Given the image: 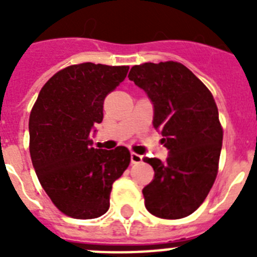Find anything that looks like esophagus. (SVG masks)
<instances>
[{"label":"esophagus","instance_id":"1","mask_svg":"<svg viewBox=\"0 0 257 257\" xmlns=\"http://www.w3.org/2000/svg\"><path fill=\"white\" fill-rule=\"evenodd\" d=\"M143 162V156H140V154L138 153H131V163H134V165H136V163H140Z\"/></svg>","mask_w":257,"mask_h":257}]
</instances>
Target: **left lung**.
Returning <instances> with one entry per match:
<instances>
[{
  "label": "left lung",
  "instance_id": "obj_1",
  "mask_svg": "<svg viewBox=\"0 0 257 257\" xmlns=\"http://www.w3.org/2000/svg\"><path fill=\"white\" fill-rule=\"evenodd\" d=\"M128 78L153 103V126L169 149L166 162L144 158L154 170L143 189L145 207L161 219L189 216L203 203L219 170L222 127L215 99L178 61L135 65Z\"/></svg>",
  "mask_w": 257,
  "mask_h": 257
}]
</instances>
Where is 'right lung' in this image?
I'll return each instance as SVG.
<instances>
[{"label": "right lung", "instance_id": "obj_1", "mask_svg": "<svg viewBox=\"0 0 257 257\" xmlns=\"http://www.w3.org/2000/svg\"><path fill=\"white\" fill-rule=\"evenodd\" d=\"M128 67L82 63L59 70L41 88L29 115V152L37 178L59 211L95 219L108 211L112 185L131 161L126 147L92 148L104 99Z\"/></svg>", "mask_w": 257, "mask_h": 257}]
</instances>
